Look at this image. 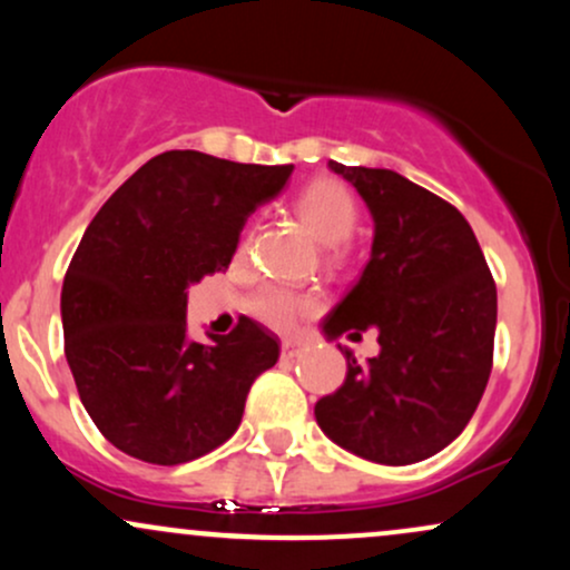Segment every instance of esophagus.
Wrapping results in <instances>:
<instances>
[{
	"label": "esophagus",
	"instance_id": "obj_1",
	"mask_svg": "<svg viewBox=\"0 0 570 570\" xmlns=\"http://www.w3.org/2000/svg\"><path fill=\"white\" fill-rule=\"evenodd\" d=\"M297 353H299L297 340H284V343H281V358H294Z\"/></svg>",
	"mask_w": 570,
	"mask_h": 570
}]
</instances>
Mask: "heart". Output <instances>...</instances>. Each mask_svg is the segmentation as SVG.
Wrapping results in <instances>:
<instances>
[{
  "label": "heart",
  "instance_id": "b5f03b06",
  "mask_svg": "<svg viewBox=\"0 0 570 570\" xmlns=\"http://www.w3.org/2000/svg\"><path fill=\"white\" fill-rule=\"evenodd\" d=\"M297 212L313 235L326 246L343 244L353 233L358 208L353 195L335 179H316L297 198ZM313 305L311 297L294 294L281 286H267L254 297V313L276 330H289L297 316Z\"/></svg>",
  "mask_w": 570,
  "mask_h": 570
}]
</instances>
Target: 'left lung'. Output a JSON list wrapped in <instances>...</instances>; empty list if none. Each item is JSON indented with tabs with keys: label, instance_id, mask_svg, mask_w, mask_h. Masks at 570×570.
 <instances>
[{
	"label": "left lung",
	"instance_id": "1",
	"mask_svg": "<svg viewBox=\"0 0 570 570\" xmlns=\"http://www.w3.org/2000/svg\"><path fill=\"white\" fill-rule=\"evenodd\" d=\"M367 203L375 235L356 286L324 318V337L375 330L381 353L316 402L318 429L348 453L407 466L440 453L472 421L495 337V284L458 208L389 168L330 160Z\"/></svg>",
	"mask_w": 570,
	"mask_h": 570
}]
</instances>
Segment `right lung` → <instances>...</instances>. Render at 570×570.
Segmentation results:
<instances>
[{"instance_id":"1","label":"right lung","mask_w":570,"mask_h":570,"mask_svg":"<svg viewBox=\"0 0 570 570\" xmlns=\"http://www.w3.org/2000/svg\"><path fill=\"white\" fill-rule=\"evenodd\" d=\"M294 166L171 149L136 171L85 230L63 278L67 362L94 423L122 453L176 466L230 440L278 340L252 318L187 335V289L227 271L248 214Z\"/></svg>"}]
</instances>
